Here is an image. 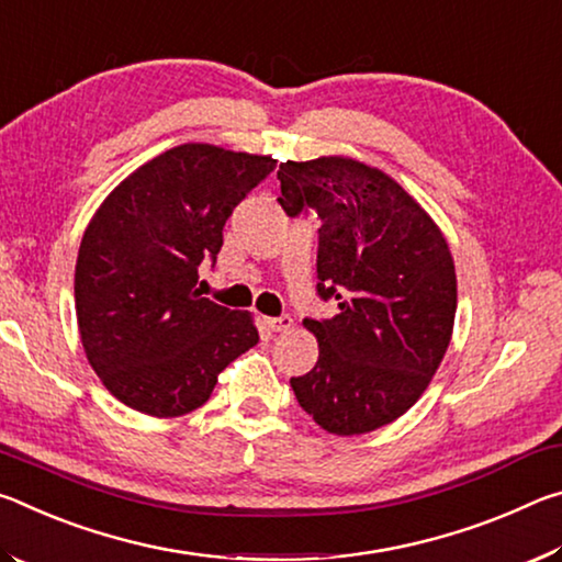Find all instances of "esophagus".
I'll list each match as a JSON object with an SVG mask.
<instances>
[{
    "label": "esophagus",
    "instance_id": "34e87169",
    "mask_svg": "<svg viewBox=\"0 0 562 562\" xmlns=\"http://www.w3.org/2000/svg\"><path fill=\"white\" fill-rule=\"evenodd\" d=\"M265 325H268L272 331H288L292 327V317L290 315L270 317V319H265Z\"/></svg>",
    "mask_w": 562,
    "mask_h": 562
}]
</instances>
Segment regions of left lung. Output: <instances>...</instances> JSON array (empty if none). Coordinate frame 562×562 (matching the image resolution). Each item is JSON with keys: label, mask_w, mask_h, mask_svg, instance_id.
I'll return each instance as SVG.
<instances>
[{"label": "left lung", "mask_w": 562, "mask_h": 562, "mask_svg": "<svg viewBox=\"0 0 562 562\" xmlns=\"http://www.w3.org/2000/svg\"><path fill=\"white\" fill-rule=\"evenodd\" d=\"M278 180L284 213L319 217L317 294L339 307L331 319H304L319 359L290 386L325 431H374L416 404L449 347V245L396 180L359 160H290Z\"/></svg>", "instance_id": "obj_1"}]
</instances>
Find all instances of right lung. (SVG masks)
<instances>
[{
	"label": "right lung",
	"mask_w": 562,
	"mask_h": 562,
	"mask_svg": "<svg viewBox=\"0 0 562 562\" xmlns=\"http://www.w3.org/2000/svg\"><path fill=\"white\" fill-rule=\"evenodd\" d=\"M272 170L268 156L183 144L131 173L93 215L76 260V319L89 364L119 402L183 416L258 345L247 312L195 288L225 221Z\"/></svg>",
	"instance_id": "add662e5"
}]
</instances>
